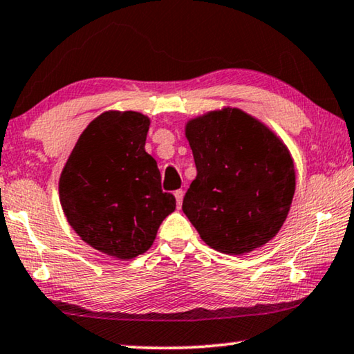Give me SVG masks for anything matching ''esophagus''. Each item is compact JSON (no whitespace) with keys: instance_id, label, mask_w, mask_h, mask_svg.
Here are the masks:
<instances>
[{"instance_id":"1","label":"esophagus","mask_w":354,"mask_h":354,"mask_svg":"<svg viewBox=\"0 0 354 354\" xmlns=\"http://www.w3.org/2000/svg\"><path fill=\"white\" fill-rule=\"evenodd\" d=\"M175 198H176V203H178V207H181L183 205V198H184V190H176L175 192Z\"/></svg>"}]
</instances>
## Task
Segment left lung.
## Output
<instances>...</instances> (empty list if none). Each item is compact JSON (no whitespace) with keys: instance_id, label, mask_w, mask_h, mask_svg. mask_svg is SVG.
Masks as SVG:
<instances>
[{"instance_id":"1","label":"left lung","mask_w":354,"mask_h":354,"mask_svg":"<svg viewBox=\"0 0 354 354\" xmlns=\"http://www.w3.org/2000/svg\"><path fill=\"white\" fill-rule=\"evenodd\" d=\"M197 178L183 211L211 249L244 255L268 244L287 221L296 170L272 129L236 106L190 118L184 127Z\"/></svg>"}]
</instances>
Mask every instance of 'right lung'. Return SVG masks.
<instances>
[{"label": "right lung", "instance_id": "add662e5", "mask_svg": "<svg viewBox=\"0 0 354 354\" xmlns=\"http://www.w3.org/2000/svg\"><path fill=\"white\" fill-rule=\"evenodd\" d=\"M149 124L140 111H104L78 137L59 176V203L72 230L118 260L145 254L176 207L145 151Z\"/></svg>", "mask_w": 354, "mask_h": 354}]
</instances>
